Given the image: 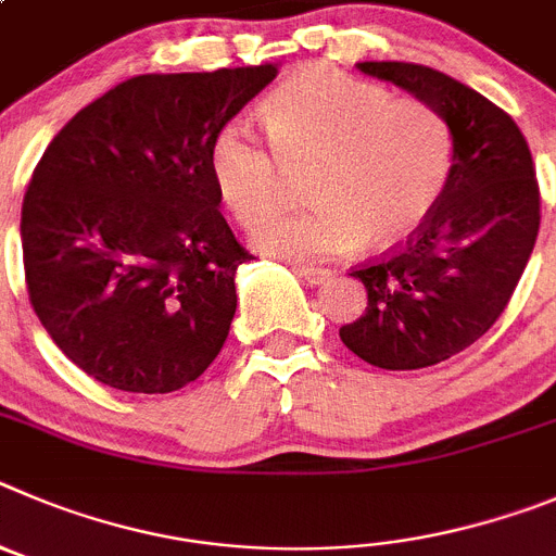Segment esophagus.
I'll use <instances>...</instances> for the list:
<instances>
[{"label": "esophagus", "mask_w": 556, "mask_h": 556, "mask_svg": "<svg viewBox=\"0 0 556 556\" xmlns=\"http://www.w3.org/2000/svg\"><path fill=\"white\" fill-rule=\"evenodd\" d=\"M296 274L309 285H324L329 277H332V271H327V268H318V266H296Z\"/></svg>", "instance_id": "esophagus-1"}]
</instances>
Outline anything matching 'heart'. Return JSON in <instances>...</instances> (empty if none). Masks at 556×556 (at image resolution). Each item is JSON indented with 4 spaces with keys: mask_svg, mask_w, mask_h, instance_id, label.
I'll return each instance as SVG.
<instances>
[{
    "mask_svg": "<svg viewBox=\"0 0 556 556\" xmlns=\"http://www.w3.org/2000/svg\"><path fill=\"white\" fill-rule=\"evenodd\" d=\"M266 143L247 122H229L210 143L218 197L260 252L313 260L359 243L407 241L440 204L454 172V132L424 99L393 97L377 83L309 66L263 102ZM308 177L314 204L275 214ZM275 216L271 217L270 213Z\"/></svg>",
    "mask_w": 556,
    "mask_h": 556,
    "instance_id": "b5f03b06",
    "label": "heart"
}]
</instances>
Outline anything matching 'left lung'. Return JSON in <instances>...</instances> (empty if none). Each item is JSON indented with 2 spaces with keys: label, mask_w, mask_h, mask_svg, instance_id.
I'll list each match as a JSON object with an SVG mask.
<instances>
[{
  "label": "left lung",
  "mask_w": 556,
  "mask_h": 556,
  "mask_svg": "<svg viewBox=\"0 0 556 556\" xmlns=\"http://www.w3.org/2000/svg\"><path fill=\"white\" fill-rule=\"evenodd\" d=\"M357 66L438 108L454 132L446 193L407 241L352 268L368 307L340 327L365 363L415 371L454 357L498 321L538 241L540 188L523 132L482 93L418 63Z\"/></svg>",
  "instance_id": "obj_1"
}]
</instances>
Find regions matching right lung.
Segmentation results:
<instances>
[{"mask_svg": "<svg viewBox=\"0 0 556 556\" xmlns=\"http://www.w3.org/2000/svg\"><path fill=\"white\" fill-rule=\"evenodd\" d=\"M277 66L141 74L60 129L22 204L29 304L88 377L172 393L229 334L252 254L222 216L210 143Z\"/></svg>", "mask_w": 556, "mask_h": 556, "instance_id": "add662e5", "label": "right lung"}]
</instances>
